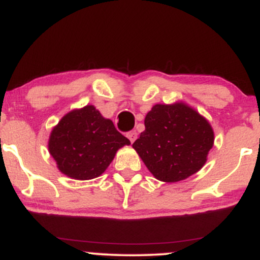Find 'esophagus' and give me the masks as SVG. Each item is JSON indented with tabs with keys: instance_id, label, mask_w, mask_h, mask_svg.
Returning a JSON list of instances; mask_svg holds the SVG:
<instances>
[{
	"instance_id": "1",
	"label": "esophagus",
	"mask_w": 260,
	"mask_h": 260,
	"mask_svg": "<svg viewBox=\"0 0 260 260\" xmlns=\"http://www.w3.org/2000/svg\"><path fill=\"white\" fill-rule=\"evenodd\" d=\"M127 137H128V139L131 140V143H133L134 140L137 139V132L136 131H131V132L127 133Z\"/></svg>"
}]
</instances>
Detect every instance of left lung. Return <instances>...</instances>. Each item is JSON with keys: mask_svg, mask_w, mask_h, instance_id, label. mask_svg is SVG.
<instances>
[{"mask_svg": "<svg viewBox=\"0 0 260 260\" xmlns=\"http://www.w3.org/2000/svg\"><path fill=\"white\" fill-rule=\"evenodd\" d=\"M144 124L133 148L157 180H186L203 168L213 148L214 132L198 112L184 104H157Z\"/></svg>", "mask_w": 260, "mask_h": 260, "instance_id": "1", "label": "left lung"}]
</instances>
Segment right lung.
Here are the masks:
<instances>
[{
	"label": "right lung",
	"mask_w": 260,
	"mask_h": 260,
	"mask_svg": "<svg viewBox=\"0 0 260 260\" xmlns=\"http://www.w3.org/2000/svg\"><path fill=\"white\" fill-rule=\"evenodd\" d=\"M129 144L111 120L88 105L58 122L50 136L49 150L59 171L68 177L91 180L105 171L118 149Z\"/></svg>",
	"instance_id": "right-lung-1"
}]
</instances>
